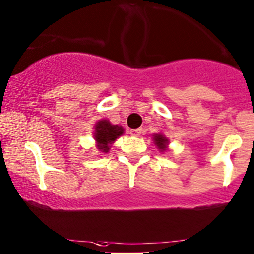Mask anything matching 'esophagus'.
Returning <instances> with one entry per match:
<instances>
[{"mask_svg": "<svg viewBox=\"0 0 254 254\" xmlns=\"http://www.w3.org/2000/svg\"><path fill=\"white\" fill-rule=\"evenodd\" d=\"M141 133H142V129H133V130H130V135L136 136V137H138V136H141Z\"/></svg>", "mask_w": 254, "mask_h": 254, "instance_id": "esophagus-1", "label": "esophagus"}]
</instances>
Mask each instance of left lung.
Masks as SVG:
<instances>
[{"label":"left lung","instance_id":"1","mask_svg":"<svg viewBox=\"0 0 254 254\" xmlns=\"http://www.w3.org/2000/svg\"><path fill=\"white\" fill-rule=\"evenodd\" d=\"M153 136H154V137H153V140H154V144L161 150V152L168 148L169 140L165 137V136L161 135V133H155V135H153Z\"/></svg>","mask_w":254,"mask_h":254}]
</instances>
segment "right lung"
Instances as JSON below:
<instances>
[{
  "mask_svg": "<svg viewBox=\"0 0 254 254\" xmlns=\"http://www.w3.org/2000/svg\"><path fill=\"white\" fill-rule=\"evenodd\" d=\"M94 127H95L94 138L96 141V147L102 153H107L111 148V144L114 143V141L124 132V129L121 125H113L106 119L97 122Z\"/></svg>",
  "mask_w": 254,
  "mask_h": 254,
  "instance_id": "right-lung-1",
  "label": "right lung"
}]
</instances>
